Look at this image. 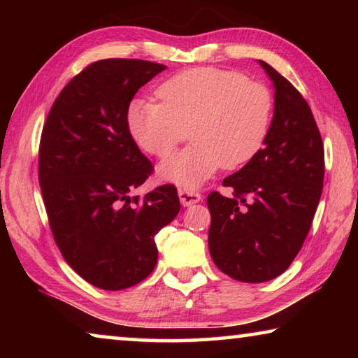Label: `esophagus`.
Returning a JSON list of instances; mask_svg holds the SVG:
<instances>
[{"label": "esophagus", "mask_w": 358, "mask_h": 358, "mask_svg": "<svg viewBox=\"0 0 358 358\" xmlns=\"http://www.w3.org/2000/svg\"><path fill=\"white\" fill-rule=\"evenodd\" d=\"M178 197H180V202H181V205H183V207H189V205L201 202V199H202L201 194L196 192V191L186 189V187H180Z\"/></svg>", "instance_id": "34e87169"}]
</instances>
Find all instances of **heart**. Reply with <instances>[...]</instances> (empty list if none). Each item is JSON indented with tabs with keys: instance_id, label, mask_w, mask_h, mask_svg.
Segmentation results:
<instances>
[{
	"instance_id": "obj_1",
	"label": "heart",
	"mask_w": 358,
	"mask_h": 358,
	"mask_svg": "<svg viewBox=\"0 0 358 358\" xmlns=\"http://www.w3.org/2000/svg\"><path fill=\"white\" fill-rule=\"evenodd\" d=\"M161 102L137 98L126 124L137 147L164 157L191 126V147L167 157L161 180L201 186L222 166L237 169L254 159L268 134L273 99L268 88L237 71L192 68L169 77L157 88Z\"/></svg>"
}]
</instances>
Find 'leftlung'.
<instances>
[{
    "instance_id": "1",
    "label": "left lung",
    "mask_w": 358,
    "mask_h": 358,
    "mask_svg": "<svg viewBox=\"0 0 358 358\" xmlns=\"http://www.w3.org/2000/svg\"><path fill=\"white\" fill-rule=\"evenodd\" d=\"M259 64L275 87V112L264 148L224 178L232 197L213 191L210 256L243 282H264L289 268L310 232L324 187V143L308 102L270 64Z\"/></svg>"
}]
</instances>
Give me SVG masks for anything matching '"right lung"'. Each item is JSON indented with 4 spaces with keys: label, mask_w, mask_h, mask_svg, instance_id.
I'll list each match as a JSON object with an SVG mask.
<instances>
[{
    "label": "right lung",
    "mask_w": 358,
    "mask_h": 358,
    "mask_svg": "<svg viewBox=\"0 0 358 358\" xmlns=\"http://www.w3.org/2000/svg\"><path fill=\"white\" fill-rule=\"evenodd\" d=\"M164 69L145 59L92 63L62 90L42 129L39 185L53 238L71 268L104 290L153 271L155 235L180 211L173 185L129 196L153 164L132 141L126 112Z\"/></svg>",
    "instance_id": "right-lung-1"
}]
</instances>
